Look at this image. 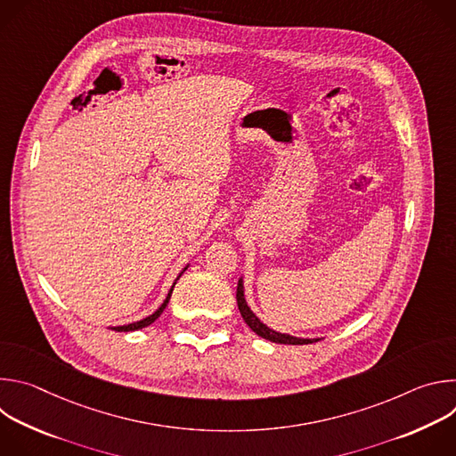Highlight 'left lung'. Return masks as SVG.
<instances>
[{
	"mask_svg": "<svg viewBox=\"0 0 456 456\" xmlns=\"http://www.w3.org/2000/svg\"><path fill=\"white\" fill-rule=\"evenodd\" d=\"M236 301H238V310H240L243 321L248 324V329H250L254 334H257L259 338H264V339L273 341V343H278V345H310V343L319 341V338L308 339V338H296V336H290V334H281V332L273 330L271 327H267V324H265L264 321H259V317H257V315L250 310V306L247 305L245 289H243V276H240V280H238Z\"/></svg>",
	"mask_w": 456,
	"mask_h": 456,
	"instance_id": "left-lung-1",
	"label": "left lung"
}]
</instances>
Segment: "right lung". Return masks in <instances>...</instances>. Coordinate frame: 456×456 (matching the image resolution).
<instances>
[{
    "instance_id": "obj_1",
    "label": "right lung",
    "mask_w": 456,
    "mask_h": 456,
    "mask_svg": "<svg viewBox=\"0 0 456 456\" xmlns=\"http://www.w3.org/2000/svg\"><path fill=\"white\" fill-rule=\"evenodd\" d=\"M187 267H189V264L180 271V274L176 276V280H175V283L171 285V289H169V292H167V296H166V299H164V303L151 314V315H148V317H144V319H141V321H135V322H127V324H122V327H110L111 330H115V332H134V330H141V329H144V327H148V324H151V322H155L157 319H159V315L164 312V308L167 306V303H169V299H171V294H173V289H175V285H176V281L180 280V276L187 271Z\"/></svg>"
}]
</instances>
